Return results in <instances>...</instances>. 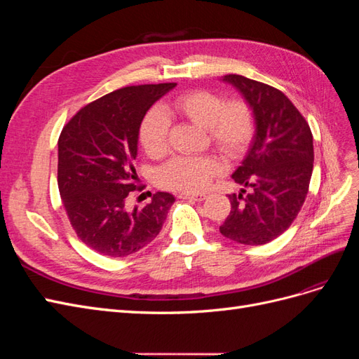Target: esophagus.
<instances>
[{"label": "esophagus", "instance_id": "1", "mask_svg": "<svg viewBox=\"0 0 359 359\" xmlns=\"http://www.w3.org/2000/svg\"><path fill=\"white\" fill-rule=\"evenodd\" d=\"M178 198L180 199H189V201H196V202L199 201L201 202V201H203L206 198V194L205 193H193V194L191 193H180Z\"/></svg>", "mask_w": 359, "mask_h": 359}]
</instances>
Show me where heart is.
Listing matches in <instances>:
<instances>
[{"label": "heart", "instance_id": "b5f03b06", "mask_svg": "<svg viewBox=\"0 0 359 359\" xmlns=\"http://www.w3.org/2000/svg\"><path fill=\"white\" fill-rule=\"evenodd\" d=\"M182 116L205 130L210 144L226 157H238L253 135V114L243 100L224 102L219 94L193 90L173 99L165 109L149 111L139 128V140L151 157L168 151L169 121L166 116ZM222 170L212 157H175L158 172L161 186L181 191H199Z\"/></svg>", "mask_w": 359, "mask_h": 359}]
</instances>
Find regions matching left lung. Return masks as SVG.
<instances>
[{
	"label": "left lung",
	"instance_id": "8db88e82",
	"mask_svg": "<svg viewBox=\"0 0 359 359\" xmlns=\"http://www.w3.org/2000/svg\"><path fill=\"white\" fill-rule=\"evenodd\" d=\"M220 81L241 94L255 126L247 153L232 173L243 189L227 194L232 208L220 233L244 245H262L287 229L306 201L314 161L311 130L273 86L241 74Z\"/></svg>",
	"mask_w": 359,
	"mask_h": 359
}]
</instances>
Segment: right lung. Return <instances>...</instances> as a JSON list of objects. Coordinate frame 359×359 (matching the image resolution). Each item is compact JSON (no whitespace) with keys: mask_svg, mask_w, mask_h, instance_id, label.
Masks as SVG:
<instances>
[{"mask_svg":"<svg viewBox=\"0 0 359 359\" xmlns=\"http://www.w3.org/2000/svg\"><path fill=\"white\" fill-rule=\"evenodd\" d=\"M177 83L137 85L100 97L76 114L58 140V189L78 236L97 253L124 257L160 233L175 198L156 193L142 208L128 206L136 189L133 161L139 128Z\"/></svg>","mask_w":359,"mask_h":359,"instance_id":"add662e5","label":"right lung"}]
</instances>
